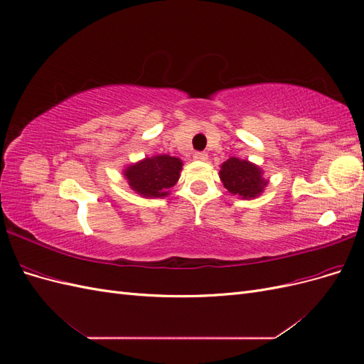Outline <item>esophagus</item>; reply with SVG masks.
Listing matches in <instances>:
<instances>
[{
  "instance_id": "1",
  "label": "esophagus",
  "mask_w": 364,
  "mask_h": 364,
  "mask_svg": "<svg viewBox=\"0 0 364 364\" xmlns=\"http://www.w3.org/2000/svg\"><path fill=\"white\" fill-rule=\"evenodd\" d=\"M194 159L196 161H206L208 159V155L205 151H196L194 153Z\"/></svg>"
}]
</instances>
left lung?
<instances>
[{"instance_id":"left-lung-1","label":"left lung","mask_w":364,"mask_h":364,"mask_svg":"<svg viewBox=\"0 0 364 364\" xmlns=\"http://www.w3.org/2000/svg\"><path fill=\"white\" fill-rule=\"evenodd\" d=\"M218 174L225 188L230 194L240 196L241 199H255L267 185L262 170L246 159L229 158L222 164Z\"/></svg>"}]
</instances>
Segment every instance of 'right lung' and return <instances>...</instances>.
Listing matches in <instances>:
<instances>
[{
	"label": "right lung",
	"instance_id": "right-lung-1",
	"mask_svg": "<svg viewBox=\"0 0 364 364\" xmlns=\"http://www.w3.org/2000/svg\"><path fill=\"white\" fill-rule=\"evenodd\" d=\"M182 161L168 155H158L132 164L124 170V178L135 193L144 197H165L168 188L179 181Z\"/></svg>",
	"mask_w": 364,
	"mask_h": 364
}]
</instances>
